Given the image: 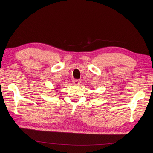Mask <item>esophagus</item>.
<instances>
[{
	"instance_id": "1",
	"label": "esophagus",
	"mask_w": 153,
	"mask_h": 153,
	"mask_svg": "<svg viewBox=\"0 0 153 153\" xmlns=\"http://www.w3.org/2000/svg\"><path fill=\"white\" fill-rule=\"evenodd\" d=\"M72 84L74 85H79L80 84V81L78 79H73Z\"/></svg>"
}]
</instances>
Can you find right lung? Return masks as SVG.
Returning a JSON list of instances; mask_svg holds the SVG:
<instances>
[{"instance_id":"add662e5","label":"right lung","mask_w":153,"mask_h":153,"mask_svg":"<svg viewBox=\"0 0 153 153\" xmlns=\"http://www.w3.org/2000/svg\"><path fill=\"white\" fill-rule=\"evenodd\" d=\"M55 90H56V89H55Z\"/></svg>"}]
</instances>
